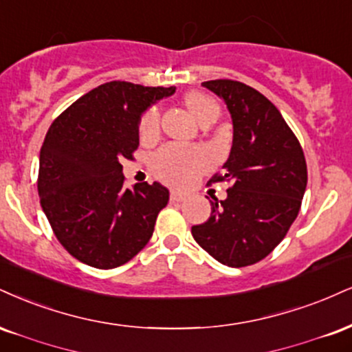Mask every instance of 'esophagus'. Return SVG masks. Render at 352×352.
I'll use <instances>...</instances> for the list:
<instances>
[{"instance_id": "1", "label": "esophagus", "mask_w": 352, "mask_h": 352, "mask_svg": "<svg viewBox=\"0 0 352 352\" xmlns=\"http://www.w3.org/2000/svg\"><path fill=\"white\" fill-rule=\"evenodd\" d=\"M185 198H187V195L182 193V192H177V190H173V192L170 193V200L172 201H184Z\"/></svg>"}]
</instances>
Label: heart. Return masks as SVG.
<instances>
[{"label": "heart", "mask_w": 352, "mask_h": 352, "mask_svg": "<svg viewBox=\"0 0 352 352\" xmlns=\"http://www.w3.org/2000/svg\"><path fill=\"white\" fill-rule=\"evenodd\" d=\"M185 107L190 114L197 120L198 124L205 122H214L219 114V107L213 98L200 91H190L185 95ZM159 131V113L157 109H151L144 114L139 124V134L142 139H151ZM208 165V159L200 151L185 149L180 146H165L155 154L152 160V170L160 180L167 184L185 185L192 184L197 179L198 173Z\"/></svg>", "instance_id": "1"}]
</instances>
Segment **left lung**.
Returning a JSON list of instances; mask_svg holds the SVG:
<instances>
[{"instance_id":"1","label":"left lung","mask_w":352,"mask_h":352,"mask_svg":"<svg viewBox=\"0 0 352 352\" xmlns=\"http://www.w3.org/2000/svg\"><path fill=\"white\" fill-rule=\"evenodd\" d=\"M224 101L232 120V146L224 162L228 197L211 201V214L192 226L195 241L218 262L244 267L264 259L285 238L307 188V162L298 139L270 101L234 80L203 82Z\"/></svg>"}]
</instances>
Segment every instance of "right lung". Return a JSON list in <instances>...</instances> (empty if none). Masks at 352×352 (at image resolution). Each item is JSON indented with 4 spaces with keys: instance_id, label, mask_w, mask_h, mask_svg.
I'll return each mask as SVG.
<instances>
[{
    "instance_id": "right-lung-1",
    "label": "right lung",
    "mask_w": 352,
    "mask_h": 352,
    "mask_svg": "<svg viewBox=\"0 0 352 352\" xmlns=\"http://www.w3.org/2000/svg\"><path fill=\"white\" fill-rule=\"evenodd\" d=\"M175 87L109 82L63 111L39 155L41 205L63 248L96 269H114L149 243L168 190L159 182L124 188L121 162L139 146L141 116Z\"/></svg>"
}]
</instances>
